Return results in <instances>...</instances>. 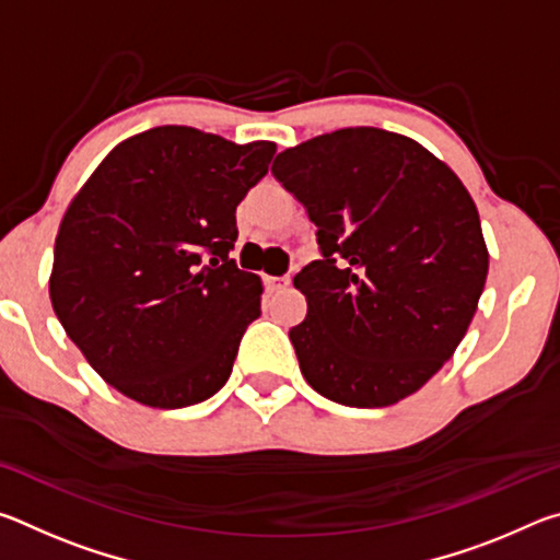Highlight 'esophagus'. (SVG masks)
Returning a JSON list of instances; mask_svg holds the SVG:
<instances>
[{"label":"esophagus","instance_id":"1","mask_svg":"<svg viewBox=\"0 0 560 560\" xmlns=\"http://www.w3.org/2000/svg\"><path fill=\"white\" fill-rule=\"evenodd\" d=\"M291 283V279L289 277H267V287H269V291H281V289H287Z\"/></svg>","mask_w":560,"mask_h":560}]
</instances>
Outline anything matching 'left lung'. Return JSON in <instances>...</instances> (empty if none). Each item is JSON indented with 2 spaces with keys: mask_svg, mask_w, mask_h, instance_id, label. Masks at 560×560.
I'll use <instances>...</instances> for the list:
<instances>
[{
  "mask_svg": "<svg viewBox=\"0 0 560 560\" xmlns=\"http://www.w3.org/2000/svg\"><path fill=\"white\" fill-rule=\"evenodd\" d=\"M273 177L316 224L320 259L293 287L301 373L328 400L387 407L430 381L467 334L489 254L467 187L430 150L343 128L283 150Z\"/></svg>",
  "mask_w": 560,
  "mask_h": 560,
  "instance_id": "left-lung-1",
  "label": "left lung"
}]
</instances>
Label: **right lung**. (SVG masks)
<instances>
[{
    "instance_id": "obj_1",
    "label": "right lung",
    "mask_w": 560,
    "mask_h": 560,
    "mask_svg": "<svg viewBox=\"0 0 560 560\" xmlns=\"http://www.w3.org/2000/svg\"><path fill=\"white\" fill-rule=\"evenodd\" d=\"M277 145L160 126L128 138L81 187L54 246L51 306L103 381L177 410L230 381L261 279L230 252L236 205Z\"/></svg>"
}]
</instances>
